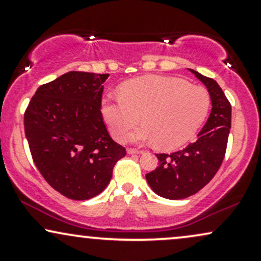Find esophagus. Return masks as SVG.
<instances>
[{
    "label": "esophagus",
    "instance_id": "obj_1",
    "mask_svg": "<svg viewBox=\"0 0 261 261\" xmlns=\"http://www.w3.org/2000/svg\"><path fill=\"white\" fill-rule=\"evenodd\" d=\"M143 151L141 149H136V148H127V153L128 154H141Z\"/></svg>",
    "mask_w": 261,
    "mask_h": 261
}]
</instances>
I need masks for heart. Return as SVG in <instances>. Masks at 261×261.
<instances>
[{
    "label": "heart",
    "instance_id": "1",
    "mask_svg": "<svg viewBox=\"0 0 261 261\" xmlns=\"http://www.w3.org/2000/svg\"><path fill=\"white\" fill-rule=\"evenodd\" d=\"M208 92L178 77H140L120 87V97H106L100 113L110 133L124 140L141 120L145 124L128 135L133 142H154L164 149L178 148L195 136L208 114Z\"/></svg>",
    "mask_w": 261,
    "mask_h": 261
}]
</instances>
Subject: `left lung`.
<instances>
[{
	"instance_id": "obj_1",
	"label": "left lung",
	"mask_w": 261,
	"mask_h": 261,
	"mask_svg": "<svg viewBox=\"0 0 261 261\" xmlns=\"http://www.w3.org/2000/svg\"><path fill=\"white\" fill-rule=\"evenodd\" d=\"M191 72L206 86L212 109L195 142L173 153L157 154L160 164L146 174L148 185L157 195L180 200L201 190L222 164L230 130L232 108L215 80Z\"/></svg>"
}]
</instances>
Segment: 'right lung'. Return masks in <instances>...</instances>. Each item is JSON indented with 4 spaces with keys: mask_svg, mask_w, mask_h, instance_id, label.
Listing matches in <instances>:
<instances>
[{
    "mask_svg": "<svg viewBox=\"0 0 261 261\" xmlns=\"http://www.w3.org/2000/svg\"><path fill=\"white\" fill-rule=\"evenodd\" d=\"M109 74L70 71L40 86L24 113L35 166L60 194L88 200L109 184L126 151L108 133L100 113Z\"/></svg>",
    "mask_w": 261,
    "mask_h": 261,
    "instance_id": "obj_1",
    "label": "right lung"
}]
</instances>
